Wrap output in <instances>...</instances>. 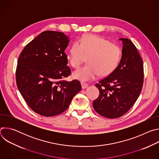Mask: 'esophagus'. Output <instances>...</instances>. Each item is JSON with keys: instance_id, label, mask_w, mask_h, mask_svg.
Segmentation results:
<instances>
[{"instance_id": "1", "label": "esophagus", "mask_w": 159, "mask_h": 159, "mask_svg": "<svg viewBox=\"0 0 159 159\" xmlns=\"http://www.w3.org/2000/svg\"><path fill=\"white\" fill-rule=\"evenodd\" d=\"M80 84H81L82 88L83 89H86V88L87 87V86H88V85H87V84H85V83H83V82H81V83H80Z\"/></svg>"}]
</instances>
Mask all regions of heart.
Segmentation results:
<instances>
[{
	"mask_svg": "<svg viewBox=\"0 0 159 159\" xmlns=\"http://www.w3.org/2000/svg\"><path fill=\"white\" fill-rule=\"evenodd\" d=\"M121 53L120 48L107 39L94 34H85L70 47L66 59L74 68L87 58V65L75 70L73 77L82 82L94 79L98 75L106 77L118 66Z\"/></svg>",
	"mask_w": 159,
	"mask_h": 159,
	"instance_id": "obj_1",
	"label": "heart"
}]
</instances>
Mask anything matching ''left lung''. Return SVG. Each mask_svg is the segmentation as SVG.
I'll use <instances>...</instances> for the list:
<instances>
[{
  "label": "left lung",
  "mask_w": 159,
  "mask_h": 159,
  "mask_svg": "<svg viewBox=\"0 0 159 159\" xmlns=\"http://www.w3.org/2000/svg\"><path fill=\"white\" fill-rule=\"evenodd\" d=\"M119 39L123 44L120 63L110 75L95 85L100 95L93 104L98 114L111 119L123 116L133 106L143 83V63L137 48L129 39Z\"/></svg>",
  "instance_id": "8db88e82"
}]
</instances>
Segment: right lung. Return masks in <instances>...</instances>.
Returning <instances> with one entry per match:
<instances>
[{
	"instance_id": "right-lung-1",
	"label": "right lung",
	"mask_w": 159,
	"mask_h": 159,
	"mask_svg": "<svg viewBox=\"0 0 159 159\" xmlns=\"http://www.w3.org/2000/svg\"><path fill=\"white\" fill-rule=\"evenodd\" d=\"M69 41L63 33L44 31L29 43L19 57L17 88L30 107L40 115L61 114L82 89L77 80H62L71 73L65 53Z\"/></svg>"
}]
</instances>
